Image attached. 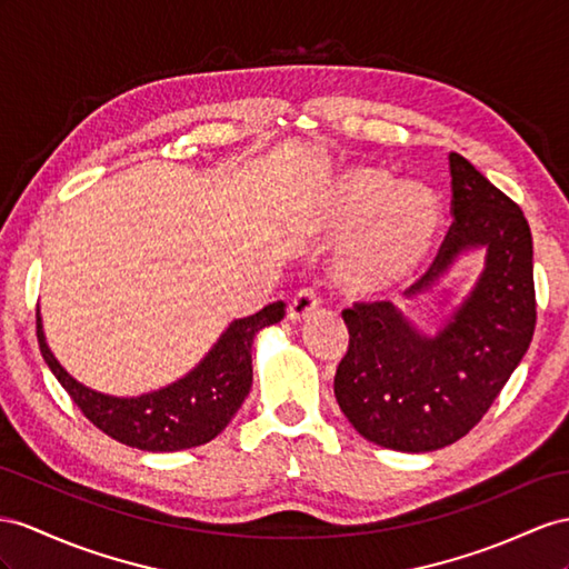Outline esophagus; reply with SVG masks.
Wrapping results in <instances>:
<instances>
[{
  "instance_id": "34e87169",
  "label": "esophagus",
  "mask_w": 569,
  "mask_h": 569,
  "mask_svg": "<svg viewBox=\"0 0 569 569\" xmlns=\"http://www.w3.org/2000/svg\"><path fill=\"white\" fill-rule=\"evenodd\" d=\"M319 298L315 290H300V293L288 302V319L290 322H305V319H310L317 310Z\"/></svg>"
}]
</instances>
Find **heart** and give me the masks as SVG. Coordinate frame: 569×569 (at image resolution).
Masks as SVG:
<instances>
[{"label":"heart","instance_id":"obj_1","mask_svg":"<svg viewBox=\"0 0 569 569\" xmlns=\"http://www.w3.org/2000/svg\"><path fill=\"white\" fill-rule=\"evenodd\" d=\"M317 223L341 244L333 273L356 296H385L423 264L440 226V201L430 187L399 182L391 172L358 166L339 172L325 189Z\"/></svg>","mask_w":569,"mask_h":569}]
</instances>
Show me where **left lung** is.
Masks as SVG:
<instances>
[{
  "label": "left lung",
  "mask_w": 569,
  "mask_h": 569,
  "mask_svg": "<svg viewBox=\"0 0 569 569\" xmlns=\"http://www.w3.org/2000/svg\"><path fill=\"white\" fill-rule=\"evenodd\" d=\"M449 172L455 221L432 267L406 296L428 293L459 254L483 247L486 267L471 293L432 337L387 300L356 302L341 312L348 351L333 395L366 440L397 451H432L461 440L498 399L533 339L527 218L463 156L449 153Z\"/></svg>",
  "instance_id": "1"
}]
</instances>
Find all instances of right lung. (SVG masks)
<instances>
[{
	"instance_id": "1",
	"label": "right lung",
	"mask_w": 569,
	"mask_h": 569,
	"mask_svg": "<svg viewBox=\"0 0 569 569\" xmlns=\"http://www.w3.org/2000/svg\"><path fill=\"white\" fill-rule=\"evenodd\" d=\"M286 302H271L252 317L230 322L199 366L182 380L141 397H110L77 382L42 333L38 312V343L48 368L91 423L127 447L143 451H180L211 442L238 413L252 389V343L257 333L281 322Z\"/></svg>"
}]
</instances>
